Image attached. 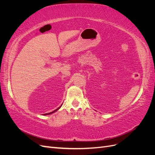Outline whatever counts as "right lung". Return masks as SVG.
<instances>
[{
	"label": "right lung",
	"mask_w": 155,
	"mask_h": 155,
	"mask_svg": "<svg viewBox=\"0 0 155 155\" xmlns=\"http://www.w3.org/2000/svg\"><path fill=\"white\" fill-rule=\"evenodd\" d=\"M60 107H59V108H58V109H56V110H54V111H53V112H50V113H47V114H45V115H46V114H51V113H53V112H55V111H56V110H58V109H59V108H60Z\"/></svg>",
	"instance_id": "obj_1"
}]
</instances>
